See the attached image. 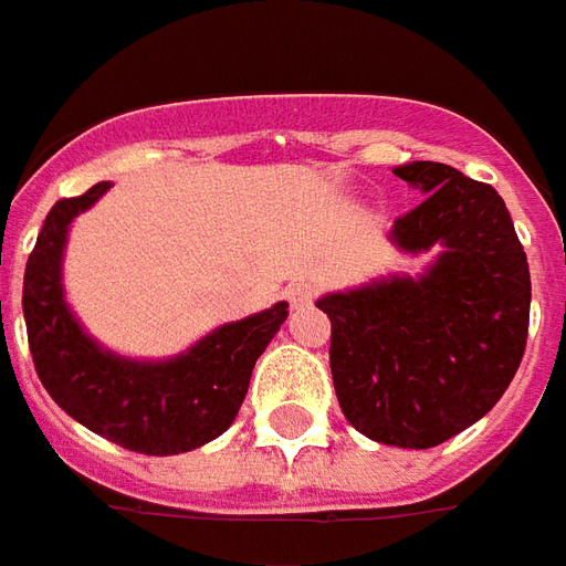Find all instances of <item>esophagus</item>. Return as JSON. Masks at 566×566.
I'll use <instances>...</instances> for the list:
<instances>
[{
	"instance_id": "obj_1",
	"label": "esophagus",
	"mask_w": 566,
	"mask_h": 566,
	"mask_svg": "<svg viewBox=\"0 0 566 566\" xmlns=\"http://www.w3.org/2000/svg\"><path fill=\"white\" fill-rule=\"evenodd\" d=\"M286 298H290L292 307L298 311L304 304H311V298H314V286H311V283H292L290 290H286Z\"/></svg>"
}]
</instances>
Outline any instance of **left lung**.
Listing matches in <instances>:
<instances>
[{
  "label": "left lung",
  "instance_id": "1",
  "mask_svg": "<svg viewBox=\"0 0 566 566\" xmlns=\"http://www.w3.org/2000/svg\"><path fill=\"white\" fill-rule=\"evenodd\" d=\"M392 174L423 195L396 219L399 252H436L423 274L328 292V366L344 418L380 444L432 448L482 420L515 378L531 323V271L506 203L454 167Z\"/></svg>",
  "mask_w": 566,
  "mask_h": 566
}]
</instances>
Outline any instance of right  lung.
I'll return each mask as SVG.
<instances>
[{
	"instance_id": "1",
	"label": "right lung",
	"mask_w": 566,
	"mask_h": 566,
	"mask_svg": "<svg viewBox=\"0 0 566 566\" xmlns=\"http://www.w3.org/2000/svg\"><path fill=\"white\" fill-rule=\"evenodd\" d=\"M109 188L97 182L48 212L23 274L30 354L51 399L82 427L139 454H186L234 423L255 359L286 323L290 304L212 328L170 359H130L103 347L66 302L63 252L72 219Z\"/></svg>"
}]
</instances>
